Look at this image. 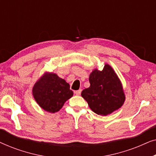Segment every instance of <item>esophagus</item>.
I'll list each match as a JSON object with an SVG mask.
<instances>
[{
	"label": "esophagus",
	"instance_id": "esophagus-1",
	"mask_svg": "<svg viewBox=\"0 0 156 156\" xmlns=\"http://www.w3.org/2000/svg\"><path fill=\"white\" fill-rule=\"evenodd\" d=\"M81 92H82V89H79V90H77V91H74V93L77 96H80L81 94Z\"/></svg>",
	"mask_w": 156,
	"mask_h": 156
}]
</instances>
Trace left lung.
I'll list each match as a JSON object with an SVG mask.
<instances>
[{
	"label": "left lung",
	"instance_id": "left-lung-1",
	"mask_svg": "<svg viewBox=\"0 0 156 156\" xmlns=\"http://www.w3.org/2000/svg\"><path fill=\"white\" fill-rule=\"evenodd\" d=\"M89 80L90 87L81 94L94 112L106 116L123 105L125 95L122 85L110 65H104L102 71L94 70Z\"/></svg>",
	"mask_w": 156,
	"mask_h": 156
}]
</instances>
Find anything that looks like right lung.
<instances>
[{
    "label": "right lung",
    "instance_id": "1",
    "mask_svg": "<svg viewBox=\"0 0 156 156\" xmlns=\"http://www.w3.org/2000/svg\"><path fill=\"white\" fill-rule=\"evenodd\" d=\"M33 94L40 107L50 113L58 112L73 96L69 84L56 74L47 73L36 82Z\"/></svg>",
    "mask_w": 156,
    "mask_h": 156
}]
</instances>
